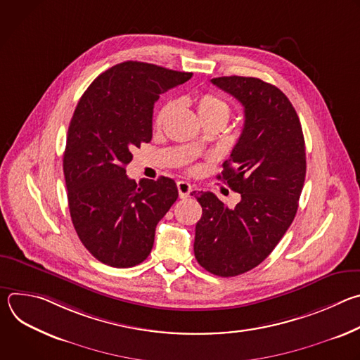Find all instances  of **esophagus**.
Here are the masks:
<instances>
[{
  "label": "esophagus",
  "instance_id": "esophagus-1",
  "mask_svg": "<svg viewBox=\"0 0 360 360\" xmlns=\"http://www.w3.org/2000/svg\"><path fill=\"white\" fill-rule=\"evenodd\" d=\"M176 188H178V193H179V198H188L192 192V186L191 184H188L186 181H178L176 182Z\"/></svg>",
  "mask_w": 360,
  "mask_h": 360
}]
</instances>
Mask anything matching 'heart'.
I'll list each match as a JSON object with an SVG mask.
<instances>
[{
	"label": "heart",
	"instance_id": "obj_1",
	"mask_svg": "<svg viewBox=\"0 0 360 360\" xmlns=\"http://www.w3.org/2000/svg\"><path fill=\"white\" fill-rule=\"evenodd\" d=\"M174 108H175V102L169 101L158 111V114L155 117L157 128H160L165 122V120L169 117V114L174 111ZM196 111H198V115L200 117V120L222 118L226 121L229 117L231 108L228 105V102L225 99H222L221 96H218L217 94L205 92L196 98Z\"/></svg>",
	"mask_w": 360,
	"mask_h": 360
}]
</instances>
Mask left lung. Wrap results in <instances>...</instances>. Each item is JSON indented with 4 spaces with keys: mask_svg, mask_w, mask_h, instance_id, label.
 I'll use <instances>...</instances> for the list:
<instances>
[{
    "mask_svg": "<svg viewBox=\"0 0 360 360\" xmlns=\"http://www.w3.org/2000/svg\"><path fill=\"white\" fill-rule=\"evenodd\" d=\"M212 84L243 107L245 124L218 179L240 193L235 208L212 192H198L202 217L193 252L208 272L229 278L264 262L290 226L306 175L299 117L275 85L252 77H219Z\"/></svg>",
    "mask_w": 360,
    "mask_h": 360,
    "instance_id": "left-lung-1",
    "label": "left lung"
}]
</instances>
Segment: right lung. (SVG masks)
I'll list each match as a JSON object with an SVG mask.
<instances>
[{
	"label": "right lung",
	"instance_id": "obj_1",
	"mask_svg": "<svg viewBox=\"0 0 360 360\" xmlns=\"http://www.w3.org/2000/svg\"><path fill=\"white\" fill-rule=\"evenodd\" d=\"M192 72L127 61L102 72L70 122L64 176L74 228L95 258L114 268L143 262L155 228L178 198L174 179L127 176L132 150L152 138L153 104Z\"/></svg>",
	"mask_w": 360,
	"mask_h": 360
}]
</instances>
